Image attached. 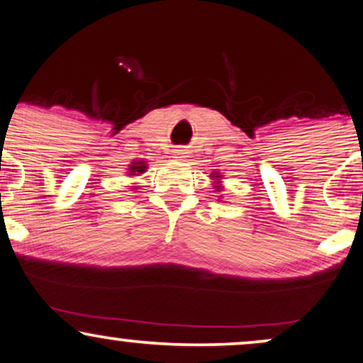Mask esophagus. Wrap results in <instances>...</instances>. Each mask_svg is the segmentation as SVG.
Segmentation results:
<instances>
[{
	"label": "esophagus",
	"instance_id": "obj_1",
	"mask_svg": "<svg viewBox=\"0 0 363 363\" xmlns=\"http://www.w3.org/2000/svg\"><path fill=\"white\" fill-rule=\"evenodd\" d=\"M174 155H176V159H186V149L179 147L174 150Z\"/></svg>",
	"mask_w": 363,
	"mask_h": 363
}]
</instances>
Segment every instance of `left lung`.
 <instances>
[{
	"label": "left lung",
	"instance_id": "1",
	"mask_svg": "<svg viewBox=\"0 0 363 363\" xmlns=\"http://www.w3.org/2000/svg\"><path fill=\"white\" fill-rule=\"evenodd\" d=\"M223 176H221V174H219V172H213V174H211V179H214V189H216V192H221L223 191V184H221V181H219V179H221ZM219 197V199H221V197L223 196H218ZM218 199V201H219Z\"/></svg>",
	"mask_w": 363,
	"mask_h": 363
}]
</instances>
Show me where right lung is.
Listing matches in <instances>:
<instances>
[{"label":"right lung","instance_id":"obj_1","mask_svg":"<svg viewBox=\"0 0 363 363\" xmlns=\"http://www.w3.org/2000/svg\"><path fill=\"white\" fill-rule=\"evenodd\" d=\"M145 171H147V164L144 160H135V162L128 166V176H139V174H144ZM132 189H135V187H132Z\"/></svg>","mask_w":363,"mask_h":363}]
</instances>
